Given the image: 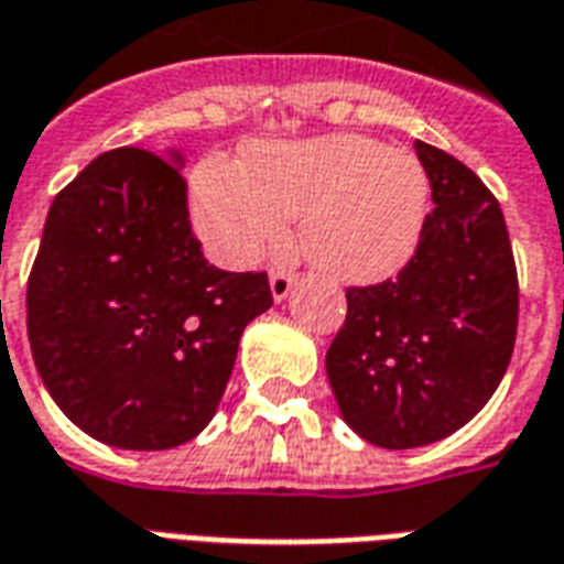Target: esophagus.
Segmentation results:
<instances>
[{
	"mask_svg": "<svg viewBox=\"0 0 564 564\" xmlns=\"http://www.w3.org/2000/svg\"><path fill=\"white\" fill-rule=\"evenodd\" d=\"M271 299L274 302H283L286 295H290V290H293L295 278L290 274V271H271Z\"/></svg>",
	"mask_w": 564,
	"mask_h": 564,
	"instance_id": "1",
	"label": "esophagus"
}]
</instances>
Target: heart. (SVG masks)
Here are the masks:
<instances>
[{
	"instance_id": "b5f03b06",
	"label": "heart",
	"mask_w": 564,
	"mask_h": 564,
	"mask_svg": "<svg viewBox=\"0 0 564 564\" xmlns=\"http://www.w3.org/2000/svg\"><path fill=\"white\" fill-rule=\"evenodd\" d=\"M427 173L412 152L358 133L250 143L245 166L212 158L191 182V218L208 253L248 269L302 218V248L344 283L398 274L419 248Z\"/></svg>"
}]
</instances>
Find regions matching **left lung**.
<instances>
[{
    "mask_svg": "<svg viewBox=\"0 0 564 564\" xmlns=\"http://www.w3.org/2000/svg\"><path fill=\"white\" fill-rule=\"evenodd\" d=\"M433 212L394 281L346 290L325 352L340 415L379 448L460 431L502 382L517 337V269L502 208L473 170L415 143Z\"/></svg>",
    "mask_w": 564,
    "mask_h": 564,
    "instance_id": "1",
    "label": "left lung"
}]
</instances>
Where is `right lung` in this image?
I'll list each match as a JSON object with an SVG mask.
<instances>
[{"instance_id":"obj_1","label":"right lung","mask_w":564,"mask_h":564,"mask_svg":"<svg viewBox=\"0 0 564 564\" xmlns=\"http://www.w3.org/2000/svg\"><path fill=\"white\" fill-rule=\"evenodd\" d=\"M95 158L56 194L29 274L26 328L50 398L128 452L194 440L218 412L265 271L208 265L187 220L182 154Z\"/></svg>"}]
</instances>
